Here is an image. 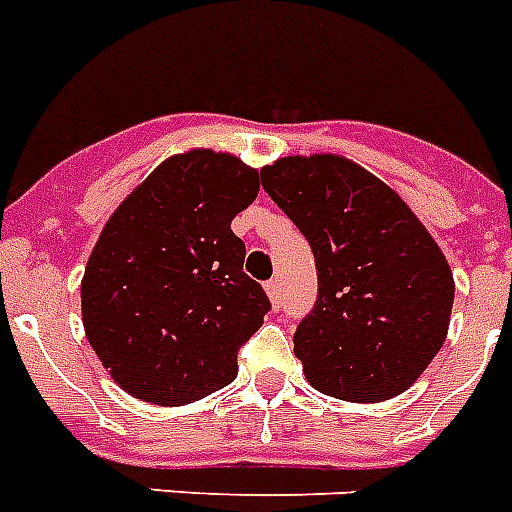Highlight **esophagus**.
Returning a JSON list of instances; mask_svg holds the SVG:
<instances>
[{"mask_svg":"<svg viewBox=\"0 0 512 512\" xmlns=\"http://www.w3.org/2000/svg\"><path fill=\"white\" fill-rule=\"evenodd\" d=\"M265 294H268L270 304H273V307H278V304H281V281H276V278H273V281L265 283Z\"/></svg>","mask_w":512,"mask_h":512,"instance_id":"esophagus-1","label":"esophagus"}]
</instances>
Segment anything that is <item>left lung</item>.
<instances>
[{"label": "left lung", "instance_id": "left-lung-1", "mask_svg": "<svg viewBox=\"0 0 512 512\" xmlns=\"http://www.w3.org/2000/svg\"><path fill=\"white\" fill-rule=\"evenodd\" d=\"M260 176L315 252L317 302L294 333L309 385L351 403L409 390L445 343L455 296L432 234L351 158L286 156Z\"/></svg>", "mask_w": 512, "mask_h": 512}]
</instances>
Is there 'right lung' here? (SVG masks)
Masks as SVG:
<instances>
[{"instance_id":"add662e5","label":"right lung","mask_w":512,"mask_h":512,"mask_svg":"<svg viewBox=\"0 0 512 512\" xmlns=\"http://www.w3.org/2000/svg\"><path fill=\"white\" fill-rule=\"evenodd\" d=\"M257 169L195 148L158 163L103 226L80 283L83 328L124 393L187 406L234 382L236 354L270 309L231 221Z\"/></svg>"}]
</instances>
